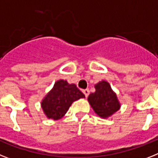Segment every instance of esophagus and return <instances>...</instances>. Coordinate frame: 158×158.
<instances>
[{
  "mask_svg": "<svg viewBox=\"0 0 158 158\" xmlns=\"http://www.w3.org/2000/svg\"><path fill=\"white\" fill-rule=\"evenodd\" d=\"M82 92H83V94H85V97H88L89 96V90L88 89H83V91H82Z\"/></svg>",
  "mask_w": 158,
  "mask_h": 158,
  "instance_id": "34e87169",
  "label": "esophagus"
}]
</instances>
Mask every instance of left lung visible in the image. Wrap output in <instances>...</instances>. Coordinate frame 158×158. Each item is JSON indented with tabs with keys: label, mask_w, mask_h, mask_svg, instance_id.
Here are the masks:
<instances>
[{
	"label": "left lung",
	"mask_w": 158,
	"mask_h": 158,
	"mask_svg": "<svg viewBox=\"0 0 158 158\" xmlns=\"http://www.w3.org/2000/svg\"><path fill=\"white\" fill-rule=\"evenodd\" d=\"M95 89L94 93L89 95L88 101L100 117H109L119 109L120 105L116 94L113 92L108 82L100 81L95 85Z\"/></svg>",
	"instance_id": "left-lung-1"
}]
</instances>
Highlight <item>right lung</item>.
Returning <instances> with one entry per match:
<instances>
[{"label":"right lung","instance_id":"obj_1","mask_svg":"<svg viewBox=\"0 0 158 158\" xmlns=\"http://www.w3.org/2000/svg\"><path fill=\"white\" fill-rule=\"evenodd\" d=\"M85 98L76 85H69L66 81L60 80L42 102V108L49 118L59 119L63 117L74 101Z\"/></svg>","mask_w":158,"mask_h":158}]
</instances>
